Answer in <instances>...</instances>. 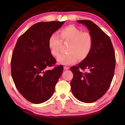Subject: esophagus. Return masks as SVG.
<instances>
[{"label":"esophagus","instance_id":"34e87169","mask_svg":"<svg viewBox=\"0 0 125 125\" xmlns=\"http://www.w3.org/2000/svg\"><path fill=\"white\" fill-rule=\"evenodd\" d=\"M69 69V67H65L64 66V70H68V69Z\"/></svg>","mask_w":125,"mask_h":125}]
</instances>
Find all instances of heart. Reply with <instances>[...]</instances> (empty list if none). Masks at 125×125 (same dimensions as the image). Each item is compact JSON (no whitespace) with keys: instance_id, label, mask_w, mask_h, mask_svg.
Listing matches in <instances>:
<instances>
[{"instance_id":"b5f03b06","label":"heart","mask_w":125,"mask_h":125,"mask_svg":"<svg viewBox=\"0 0 125 125\" xmlns=\"http://www.w3.org/2000/svg\"><path fill=\"white\" fill-rule=\"evenodd\" d=\"M60 37L52 34L48 39V45L52 56L59 54L62 42L69 43L67 48V53L61 54L58 57L59 63L64 65L74 63L78 60H85L92 52L93 46V37L91 33L83 32L82 30L73 25L61 30Z\"/></svg>"}]
</instances>
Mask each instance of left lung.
Instances as JSON below:
<instances>
[{
	"mask_svg": "<svg viewBox=\"0 0 125 125\" xmlns=\"http://www.w3.org/2000/svg\"><path fill=\"white\" fill-rule=\"evenodd\" d=\"M77 22L89 30L93 37V46L87 58L71 68L73 74L71 90L78 100L91 103L102 97L110 86L115 72V51L110 38L95 24L85 20Z\"/></svg>",
	"mask_w": 125,
	"mask_h": 125,
	"instance_id": "obj_1",
	"label": "left lung"
}]
</instances>
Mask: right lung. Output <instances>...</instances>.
Returning a JSON list of instances; mask_svg holds the SVG:
<instances>
[{
    "instance_id": "add662e5",
    "label": "right lung",
    "mask_w": 125,
    "mask_h": 125,
    "mask_svg": "<svg viewBox=\"0 0 125 125\" xmlns=\"http://www.w3.org/2000/svg\"><path fill=\"white\" fill-rule=\"evenodd\" d=\"M64 22H38L17 41L12 54L11 76L17 89L31 103L41 104L48 100L62 75V65L48 69L56 63L48 42L53 33Z\"/></svg>"
}]
</instances>
